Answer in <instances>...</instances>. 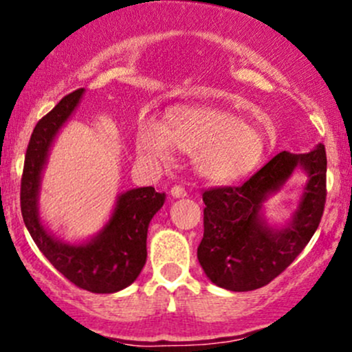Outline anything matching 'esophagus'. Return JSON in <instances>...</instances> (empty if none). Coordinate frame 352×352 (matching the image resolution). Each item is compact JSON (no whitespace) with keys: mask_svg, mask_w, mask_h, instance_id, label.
Listing matches in <instances>:
<instances>
[{"mask_svg":"<svg viewBox=\"0 0 352 352\" xmlns=\"http://www.w3.org/2000/svg\"><path fill=\"white\" fill-rule=\"evenodd\" d=\"M170 195L173 199H184V197H187V190L180 187V185H173L170 188Z\"/></svg>","mask_w":352,"mask_h":352,"instance_id":"obj_1","label":"esophagus"}]
</instances>
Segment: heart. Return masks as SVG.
I'll return each mask as SVG.
<instances>
[{
    "label": "heart",
    "instance_id": "heart-1",
    "mask_svg": "<svg viewBox=\"0 0 352 352\" xmlns=\"http://www.w3.org/2000/svg\"><path fill=\"white\" fill-rule=\"evenodd\" d=\"M193 153V170L217 185L243 180L263 164L268 140L232 112L204 106H175L165 122L145 120L135 134L137 153L153 164H168L173 145Z\"/></svg>",
    "mask_w": 352,
    "mask_h": 352
}]
</instances>
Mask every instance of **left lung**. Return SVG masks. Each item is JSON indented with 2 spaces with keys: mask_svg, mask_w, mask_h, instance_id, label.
Here are the masks:
<instances>
[{
  "mask_svg": "<svg viewBox=\"0 0 352 352\" xmlns=\"http://www.w3.org/2000/svg\"><path fill=\"white\" fill-rule=\"evenodd\" d=\"M301 168L309 180L292 217L270 224L264 204ZM326 201V151L280 152L240 187L204 193V238L197 258L208 280L228 292H252L268 285L293 263L318 230Z\"/></svg>",
  "mask_w": 352,
  "mask_h": 352,
  "instance_id": "1",
  "label": "left lung"
}]
</instances>
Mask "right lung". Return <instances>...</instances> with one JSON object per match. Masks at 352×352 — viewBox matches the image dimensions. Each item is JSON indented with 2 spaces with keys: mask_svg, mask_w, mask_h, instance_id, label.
I'll list each match as a JSON object with an SVG mask.
<instances>
[{
  "mask_svg": "<svg viewBox=\"0 0 352 352\" xmlns=\"http://www.w3.org/2000/svg\"><path fill=\"white\" fill-rule=\"evenodd\" d=\"M84 92V89L71 92L36 124L24 159L21 213L34 243L59 273L91 293H116L132 285L142 272L147 260L148 223L162 208L165 193L155 192L153 187L119 193L106 225L79 243L52 235L39 212L43 172L54 139L74 114Z\"/></svg>",
  "mask_w": 352,
  "mask_h": 352,
  "instance_id": "right-lung-1",
  "label": "right lung"
}]
</instances>
